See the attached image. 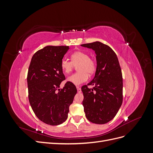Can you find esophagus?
<instances>
[{"mask_svg":"<svg viewBox=\"0 0 153 153\" xmlns=\"http://www.w3.org/2000/svg\"><path fill=\"white\" fill-rule=\"evenodd\" d=\"M76 89H77V92H78V93H80V92H82V90H81V89L80 88L78 87V86H77L76 87Z\"/></svg>","mask_w":153,"mask_h":153,"instance_id":"34e87169","label":"esophagus"}]
</instances>
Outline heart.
<instances>
[{
  "mask_svg": "<svg viewBox=\"0 0 153 153\" xmlns=\"http://www.w3.org/2000/svg\"><path fill=\"white\" fill-rule=\"evenodd\" d=\"M71 61L62 59L61 61V68L66 75L70 73L76 66L78 72L73 74L68 78V81L71 84L78 85L86 82L89 78V75H92L96 71V65L93 59L89 55L82 51H76L71 55Z\"/></svg>",
  "mask_w": 153,
  "mask_h": 153,
  "instance_id": "b5f03b06",
  "label": "heart"
}]
</instances>
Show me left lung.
Here are the masks:
<instances>
[{"instance_id":"obj_1","label":"left lung","mask_w":153,"mask_h":153,"mask_svg":"<svg viewBox=\"0 0 153 153\" xmlns=\"http://www.w3.org/2000/svg\"><path fill=\"white\" fill-rule=\"evenodd\" d=\"M96 55L95 76L82 87L85 117L92 123L103 124L114 119L123 103V75L114 50L100 41L81 45ZM94 85L92 89L87 87Z\"/></svg>"}]
</instances>
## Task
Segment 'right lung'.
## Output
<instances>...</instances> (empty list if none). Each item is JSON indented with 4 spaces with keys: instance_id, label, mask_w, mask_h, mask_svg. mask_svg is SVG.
<instances>
[{
    "instance_id": "add662e5",
    "label": "right lung",
    "mask_w": 153,
    "mask_h": 153,
    "mask_svg": "<svg viewBox=\"0 0 153 153\" xmlns=\"http://www.w3.org/2000/svg\"><path fill=\"white\" fill-rule=\"evenodd\" d=\"M68 46H47L32 57L27 74L29 103L36 117L52 125L63 123L68 119L69 106L77 92L75 85L67 82L59 89L65 76L61 61Z\"/></svg>"
}]
</instances>
